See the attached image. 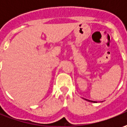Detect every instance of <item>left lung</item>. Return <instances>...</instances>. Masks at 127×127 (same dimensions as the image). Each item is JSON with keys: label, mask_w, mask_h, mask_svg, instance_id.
I'll list each match as a JSON object with an SVG mask.
<instances>
[{"label": "left lung", "mask_w": 127, "mask_h": 127, "mask_svg": "<svg viewBox=\"0 0 127 127\" xmlns=\"http://www.w3.org/2000/svg\"><path fill=\"white\" fill-rule=\"evenodd\" d=\"M86 100H88V101H89V102H93V103H95V101H92V100H87V99H85Z\"/></svg>", "instance_id": "8db88e82"}]
</instances>
